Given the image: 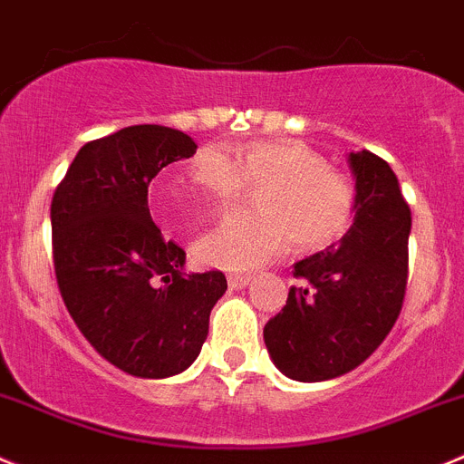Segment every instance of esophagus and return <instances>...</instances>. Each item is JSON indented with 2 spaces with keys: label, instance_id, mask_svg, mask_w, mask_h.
Masks as SVG:
<instances>
[{
  "label": "esophagus",
  "instance_id": "34e87169",
  "mask_svg": "<svg viewBox=\"0 0 464 464\" xmlns=\"http://www.w3.org/2000/svg\"><path fill=\"white\" fill-rule=\"evenodd\" d=\"M250 282V276H241V273H229L227 276V285L232 286V289H244V286H248Z\"/></svg>",
  "mask_w": 464,
  "mask_h": 464
}]
</instances>
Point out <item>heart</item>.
Segmentation results:
<instances>
[{
    "label": "heart",
    "instance_id": "1",
    "mask_svg": "<svg viewBox=\"0 0 464 464\" xmlns=\"http://www.w3.org/2000/svg\"><path fill=\"white\" fill-rule=\"evenodd\" d=\"M188 179L211 207H225L259 184L257 209H239L220 218L193 244L200 264L220 271H253L295 248L316 250L343 235L355 216V187L330 169L324 154L301 140L276 139L237 145L211 143L188 163ZM187 188L161 182L157 202L169 218H187Z\"/></svg>",
    "mask_w": 464,
    "mask_h": 464
}]
</instances>
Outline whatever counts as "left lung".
I'll use <instances>...</instances> for the list:
<instances>
[{
	"label": "left lung",
	"mask_w": 464,
	"mask_h": 464,
	"mask_svg": "<svg viewBox=\"0 0 464 464\" xmlns=\"http://www.w3.org/2000/svg\"><path fill=\"white\" fill-rule=\"evenodd\" d=\"M355 220L337 246L294 264L286 305L264 343L286 378L319 382L360 367L394 328L408 285L410 207L378 154H348Z\"/></svg>",
	"instance_id": "1"
}]
</instances>
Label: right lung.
<instances>
[{
  "label": "right lung",
  "mask_w": 464,
  "mask_h": 464,
  "mask_svg": "<svg viewBox=\"0 0 464 464\" xmlns=\"http://www.w3.org/2000/svg\"><path fill=\"white\" fill-rule=\"evenodd\" d=\"M196 140L131 125L83 145L52 198V255L61 298L83 337L113 367L169 378L193 364L227 280L184 273L187 253L148 209L154 175L193 157Z\"/></svg>",
  "instance_id": "add662e5"
}]
</instances>
